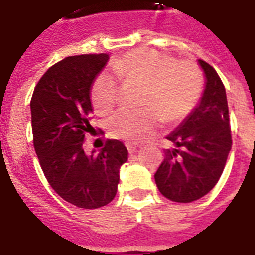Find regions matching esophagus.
<instances>
[{
  "mask_svg": "<svg viewBox=\"0 0 255 255\" xmlns=\"http://www.w3.org/2000/svg\"><path fill=\"white\" fill-rule=\"evenodd\" d=\"M126 146H127L128 151H129V154H132V153H135L136 150H138V146L133 143H126Z\"/></svg>",
  "mask_w": 255,
  "mask_h": 255,
  "instance_id": "obj_1",
  "label": "esophagus"
}]
</instances>
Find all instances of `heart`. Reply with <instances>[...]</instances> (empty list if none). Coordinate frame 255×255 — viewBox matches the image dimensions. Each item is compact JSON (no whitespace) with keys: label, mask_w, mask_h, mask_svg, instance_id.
<instances>
[{"label":"heart","mask_w":255,"mask_h":255,"mask_svg":"<svg viewBox=\"0 0 255 255\" xmlns=\"http://www.w3.org/2000/svg\"><path fill=\"white\" fill-rule=\"evenodd\" d=\"M112 69L126 82L143 84L142 109H120L108 122L116 138L136 142L151 132L161 116L166 122H180L190 115L203 91V73L191 60H177L169 53L139 49L124 54ZM90 98L97 111L106 112L119 98V86L109 73L97 75L90 87Z\"/></svg>","instance_id":"1"}]
</instances>
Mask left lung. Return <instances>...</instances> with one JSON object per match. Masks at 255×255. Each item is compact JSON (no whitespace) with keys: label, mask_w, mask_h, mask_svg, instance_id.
<instances>
[{"label":"left lung","mask_w":255,"mask_h":255,"mask_svg":"<svg viewBox=\"0 0 255 255\" xmlns=\"http://www.w3.org/2000/svg\"><path fill=\"white\" fill-rule=\"evenodd\" d=\"M206 87L199 105L168 139L176 149L166 150L155 172L160 192L173 202L187 203L206 195L224 171L232 144L225 87L210 64L199 60Z\"/></svg>","instance_id":"left-lung-1"}]
</instances>
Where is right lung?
<instances>
[{"label":"right lung","mask_w":255,"mask_h":255,"mask_svg":"<svg viewBox=\"0 0 255 255\" xmlns=\"http://www.w3.org/2000/svg\"><path fill=\"white\" fill-rule=\"evenodd\" d=\"M109 56L80 54L58 61L43 73L31 98L34 149L54 191L78 208L98 209L115 198L120 166L128 151L106 139L98 154L86 155L91 127L90 87Z\"/></svg>","instance_id":"right-lung-1"}]
</instances>
